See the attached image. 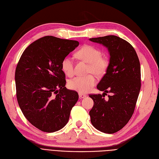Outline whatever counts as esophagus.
Returning <instances> with one entry per match:
<instances>
[{"instance_id":"34e87169","label":"esophagus","mask_w":159,"mask_h":159,"mask_svg":"<svg viewBox=\"0 0 159 159\" xmlns=\"http://www.w3.org/2000/svg\"><path fill=\"white\" fill-rule=\"evenodd\" d=\"M79 98L80 99H82V98H84L86 97V95L84 94H82V93H79Z\"/></svg>"}]
</instances>
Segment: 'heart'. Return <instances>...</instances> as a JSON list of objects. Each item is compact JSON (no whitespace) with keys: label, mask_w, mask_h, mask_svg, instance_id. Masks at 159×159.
I'll use <instances>...</instances> for the list:
<instances>
[{"label":"heart","mask_w":159,"mask_h":159,"mask_svg":"<svg viewBox=\"0 0 159 159\" xmlns=\"http://www.w3.org/2000/svg\"><path fill=\"white\" fill-rule=\"evenodd\" d=\"M76 56L79 59L89 63V74H94L98 77L106 74L109 66V60L106 57L102 56V52L98 48L91 45H84L76 53ZM61 69L66 75L73 76L74 65L72 59L69 57H64L61 62ZM96 82L93 75L76 76L69 82V86L70 89L79 93H86L96 85Z\"/></svg>","instance_id":"b5f03b06"}]
</instances>
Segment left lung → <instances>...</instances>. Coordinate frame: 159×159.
I'll return each instance as SVG.
<instances>
[{
	"label": "left lung",
	"mask_w": 159,
	"mask_h": 159,
	"mask_svg": "<svg viewBox=\"0 0 159 159\" xmlns=\"http://www.w3.org/2000/svg\"><path fill=\"white\" fill-rule=\"evenodd\" d=\"M108 49L110 63L106 73L97 85L102 94H90L94 106L90 121L98 130L114 134L122 129L134 114L141 89V68L134 47L116 35L90 38ZM111 93L105 99L106 93Z\"/></svg>",
	"instance_id": "obj_1"
}]
</instances>
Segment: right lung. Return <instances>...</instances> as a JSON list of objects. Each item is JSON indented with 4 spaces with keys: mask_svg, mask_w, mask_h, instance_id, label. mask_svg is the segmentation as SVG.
Here are the masks:
<instances>
[{
    "mask_svg": "<svg viewBox=\"0 0 159 159\" xmlns=\"http://www.w3.org/2000/svg\"><path fill=\"white\" fill-rule=\"evenodd\" d=\"M79 45L48 35L32 43L20 57L15 71L17 100L25 118L41 131L62 129L78 101V93L65 87L61 62Z\"/></svg>",
    "mask_w": 159,
    "mask_h": 159,
    "instance_id": "obj_1",
    "label": "right lung"
}]
</instances>
